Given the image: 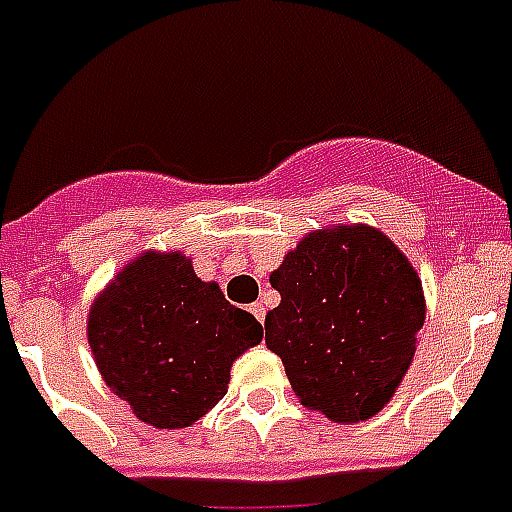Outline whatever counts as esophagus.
I'll list each match as a JSON object with an SVG mask.
<instances>
[{
  "label": "esophagus",
  "mask_w": 512,
  "mask_h": 512,
  "mask_svg": "<svg viewBox=\"0 0 512 512\" xmlns=\"http://www.w3.org/2000/svg\"><path fill=\"white\" fill-rule=\"evenodd\" d=\"M249 311H252V316H255L260 324H263V321H265V305L263 303H252V305H249Z\"/></svg>",
  "instance_id": "esophagus-1"
}]
</instances>
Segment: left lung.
<instances>
[{
  "mask_svg": "<svg viewBox=\"0 0 512 512\" xmlns=\"http://www.w3.org/2000/svg\"><path fill=\"white\" fill-rule=\"evenodd\" d=\"M271 287L281 303L265 316V342L300 404L342 425L382 412L425 324L409 257L380 228L332 225L289 249Z\"/></svg>",
  "mask_w": 512,
  "mask_h": 512,
  "instance_id": "1",
  "label": "left lung"
}]
</instances>
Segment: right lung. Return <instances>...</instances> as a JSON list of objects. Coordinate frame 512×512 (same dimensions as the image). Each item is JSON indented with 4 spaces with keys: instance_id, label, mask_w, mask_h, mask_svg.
Wrapping results in <instances>:
<instances>
[{
    "instance_id": "1",
    "label": "right lung",
    "mask_w": 512,
    "mask_h": 512,
    "mask_svg": "<svg viewBox=\"0 0 512 512\" xmlns=\"http://www.w3.org/2000/svg\"><path fill=\"white\" fill-rule=\"evenodd\" d=\"M263 327L201 281L180 249L140 252L95 297L87 342L100 377L138 420L188 428L228 393L233 361Z\"/></svg>"
}]
</instances>
